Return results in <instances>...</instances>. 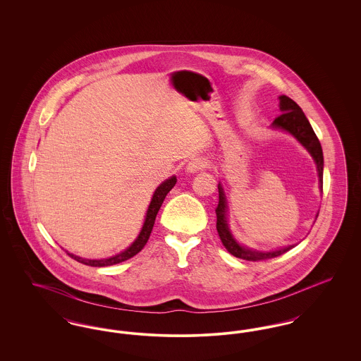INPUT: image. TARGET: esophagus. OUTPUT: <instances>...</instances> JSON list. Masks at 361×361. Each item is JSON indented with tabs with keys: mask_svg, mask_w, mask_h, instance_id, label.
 <instances>
[{
	"mask_svg": "<svg viewBox=\"0 0 361 361\" xmlns=\"http://www.w3.org/2000/svg\"><path fill=\"white\" fill-rule=\"evenodd\" d=\"M208 162L204 158H193L190 159L187 165V171L189 173H197L206 169Z\"/></svg>",
	"mask_w": 361,
	"mask_h": 361,
	"instance_id": "obj_1",
	"label": "esophagus"
}]
</instances>
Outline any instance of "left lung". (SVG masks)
<instances>
[{"mask_svg":"<svg viewBox=\"0 0 361 361\" xmlns=\"http://www.w3.org/2000/svg\"><path fill=\"white\" fill-rule=\"evenodd\" d=\"M280 109L281 114L276 118L272 126L276 128H281L288 131L293 137H296L307 150L310 154L314 158L315 164H317V169H318V176H319V185L322 190L324 185V154H322V147L319 143V139L315 135L310 121H307L306 115L303 114L302 108L295 103L288 96H280ZM219 189V203L215 209L216 212V230L219 234V238L222 240L224 247L227 249V252L235 257L246 259V261H264V259H269V258L279 257L281 255H284L286 252H288L290 249L293 247L287 246L284 249H279V250H272V252H258V250H252L247 247L240 246L237 240L233 238L227 221H226V199H224V189L221 187V184L218 185Z\"/></svg>","mask_w":361,"mask_h":361,"instance_id":"8db88e82","label":"left lung"}]
</instances>
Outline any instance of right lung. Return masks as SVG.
Instances as JSON below:
<instances>
[{"label":"right lung","mask_w":361,"mask_h":361,"mask_svg":"<svg viewBox=\"0 0 361 361\" xmlns=\"http://www.w3.org/2000/svg\"><path fill=\"white\" fill-rule=\"evenodd\" d=\"M176 181H177V180H176V177L173 176L169 180L164 181L158 188L155 189L153 199H152V203H150L149 209H147V214H146V221H145L143 227H142V230H140V234L137 235L135 242H134L128 249H126L124 252H121V253L114 256V257L104 258V259H86V258H81L78 257V256H74V255H70V253H68V255H69L70 257L74 258L75 261H78V262H81V264H85V265H89V267H108V265H115V264L123 262V261H126V259H128V258L134 257L135 255H137V253L143 249V246H145L146 242L149 240V237H150L152 230H153V226H154L155 216H157L159 208L162 206V203H164L166 195H168L169 190L174 187Z\"/></svg>","instance_id":"1"}]
</instances>
